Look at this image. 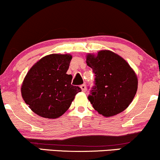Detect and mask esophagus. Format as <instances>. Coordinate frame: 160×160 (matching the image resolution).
<instances>
[{
    "mask_svg": "<svg viewBox=\"0 0 160 160\" xmlns=\"http://www.w3.org/2000/svg\"><path fill=\"white\" fill-rule=\"evenodd\" d=\"M80 88H81V89H82V92H86V84H82V85L80 86Z\"/></svg>",
    "mask_w": 160,
    "mask_h": 160,
    "instance_id": "34e87169",
    "label": "esophagus"
}]
</instances>
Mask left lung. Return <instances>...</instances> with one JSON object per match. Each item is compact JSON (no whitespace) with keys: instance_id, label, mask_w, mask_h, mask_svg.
<instances>
[{"instance_id":"1","label":"left lung","mask_w":160,"mask_h":160,"mask_svg":"<svg viewBox=\"0 0 160 160\" xmlns=\"http://www.w3.org/2000/svg\"><path fill=\"white\" fill-rule=\"evenodd\" d=\"M86 64L95 76V86L88 96L93 108L105 117L126 110L138 89L137 75L128 62L105 49L96 55L88 53Z\"/></svg>"}]
</instances>
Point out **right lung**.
Listing matches in <instances>:
<instances>
[{
    "mask_svg": "<svg viewBox=\"0 0 160 160\" xmlns=\"http://www.w3.org/2000/svg\"><path fill=\"white\" fill-rule=\"evenodd\" d=\"M72 56L50 54L40 58L28 71L22 84L23 100L36 114L56 119L70 108L81 89L71 85L72 75L66 74Z\"/></svg>",
    "mask_w": 160,
    "mask_h": 160,
    "instance_id": "add662e5",
    "label": "right lung"
}]
</instances>
